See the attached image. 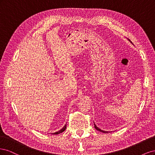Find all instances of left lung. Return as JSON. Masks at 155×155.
I'll return each mask as SVG.
<instances>
[{"mask_svg":"<svg viewBox=\"0 0 155 155\" xmlns=\"http://www.w3.org/2000/svg\"><path fill=\"white\" fill-rule=\"evenodd\" d=\"M94 127H95V129H96V130H99V131H100V132H101V133H108V132L107 131H105V130H101V129H100L99 128H97V126H96V125L94 124Z\"/></svg>","mask_w":155,"mask_h":155,"instance_id":"left-lung-1","label":"left lung"}]
</instances>
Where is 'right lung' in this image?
Returning <instances> with one entry per match:
<instances>
[{"label": "right lung", "instance_id": "right-lung-1", "mask_svg": "<svg viewBox=\"0 0 155 155\" xmlns=\"http://www.w3.org/2000/svg\"><path fill=\"white\" fill-rule=\"evenodd\" d=\"M66 128H67V125H65L61 129V130H59V131H58V132H56V133H54V134H60V133H63V131H64L65 129H66Z\"/></svg>", "mask_w": 155, "mask_h": 155}]
</instances>
